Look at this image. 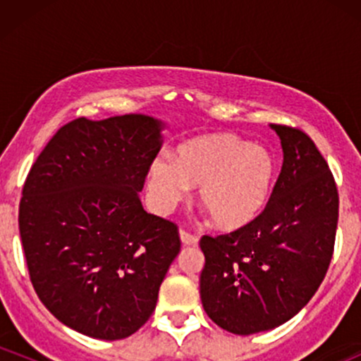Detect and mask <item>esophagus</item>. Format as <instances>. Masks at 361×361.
I'll return each instance as SVG.
<instances>
[{"label":"esophagus","mask_w":361,"mask_h":361,"mask_svg":"<svg viewBox=\"0 0 361 361\" xmlns=\"http://www.w3.org/2000/svg\"><path fill=\"white\" fill-rule=\"evenodd\" d=\"M180 239H181V243L185 244V246H195V244L198 243L197 235H193V234L186 233V231H183V229L180 231Z\"/></svg>","instance_id":"34e87169"}]
</instances>
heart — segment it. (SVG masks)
I'll return each instance as SVG.
<instances>
[{
	"label": "heart",
	"mask_w": 361,
	"mask_h": 361,
	"mask_svg": "<svg viewBox=\"0 0 361 361\" xmlns=\"http://www.w3.org/2000/svg\"><path fill=\"white\" fill-rule=\"evenodd\" d=\"M275 159L267 149L234 134L186 140L173 159L157 157L149 168V193L161 214L197 185V202L219 229H239L267 205L275 185Z\"/></svg>",
	"instance_id": "obj_1"
}]
</instances>
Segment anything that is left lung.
<instances>
[{
    "mask_svg": "<svg viewBox=\"0 0 361 361\" xmlns=\"http://www.w3.org/2000/svg\"><path fill=\"white\" fill-rule=\"evenodd\" d=\"M283 164L258 217L229 234L204 235L200 297L229 333L273 329L307 305L334 251L339 197L333 173L300 128L271 123Z\"/></svg>",
    "mask_w": 361,
    "mask_h": 361,
    "instance_id": "obj_1",
    "label": "left lung"
}]
</instances>
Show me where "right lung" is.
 I'll return each mask as SVG.
<instances>
[{
	"mask_svg": "<svg viewBox=\"0 0 361 361\" xmlns=\"http://www.w3.org/2000/svg\"><path fill=\"white\" fill-rule=\"evenodd\" d=\"M163 127L140 114L76 118L25 180L18 227L32 285L54 317L90 338L123 339L146 324L180 252L176 224L139 197Z\"/></svg>",
	"mask_w": 361,
	"mask_h": 361,
	"instance_id": "obj_1",
	"label": "right lung"
}]
</instances>
